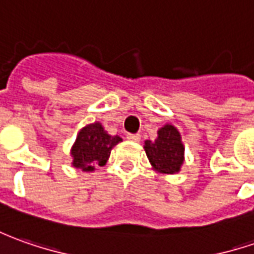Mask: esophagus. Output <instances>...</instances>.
<instances>
[{"mask_svg": "<svg viewBox=\"0 0 254 254\" xmlns=\"http://www.w3.org/2000/svg\"><path fill=\"white\" fill-rule=\"evenodd\" d=\"M127 140H132V142H139L140 140V135L139 133H127Z\"/></svg>", "mask_w": 254, "mask_h": 254, "instance_id": "34e87169", "label": "esophagus"}]
</instances>
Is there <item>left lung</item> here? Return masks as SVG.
Returning <instances> with one entry per match:
<instances>
[{"label":"left lung","mask_w":254,"mask_h":254,"mask_svg":"<svg viewBox=\"0 0 254 254\" xmlns=\"http://www.w3.org/2000/svg\"><path fill=\"white\" fill-rule=\"evenodd\" d=\"M159 137L144 142V150L154 169L160 173L174 174L180 171L184 162V146L179 130L173 125H166L157 132Z\"/></svg>","instance_id":"8db88e82"}]
</instances>
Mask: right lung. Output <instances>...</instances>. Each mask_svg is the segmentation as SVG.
<instances>
[{
  "label": "right lung",
  "instance_id": "1",
  "mask_svg": "<svg viewBox=\"0 0 254 254\" xmlns=\"http://www.w3.org/2000/svg\"><path fill=\"white\" fill-rule=\"evenodd\" d=\"M121 140L119 136L108 135L98 122L87 125L80 130L71 149L73 166L84 171H92L94 167L104 166L112 147Z\"/></svg>",
  "mask_w": 254,
  "mask_h": 254
}]
</instances>
